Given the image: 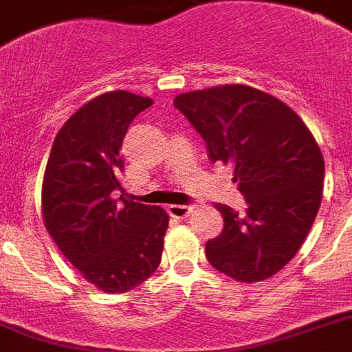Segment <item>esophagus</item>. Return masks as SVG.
<instances>
[{"label":"esophagus","instance_id":"obj_1","mask_svg":"<svg viewBox=\"0 0 352 352\" xmlns=\"http://www.w3.org/2000/svg\"><path fill=\"white\" fill-rule=\"evenodd\" d=\"M193 211L192 204H176V206H169V214L173 218H178V220H183L186 216H190V212Z\"/></svg>","mask_w":352,"mask_h":352}]
</instances>
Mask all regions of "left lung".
I'll return each mask as SVG.
<instances>
[{
  "label": "left lung",
  "instance_id": "obj_1",
  "mask_svg": "<svg viewBox=\"0 0 352 352\" xmlns=\"http://www.w3.org/2000/svg\"><path fill=\"white\" fill-rule=\"evenodd\" d=\"M174 106L206 141L211 162L230 164L244 212L216 204L223 230L206 256L235 281H263L300 250L323 195L324 160L289 106L248 85L179 94Z\"/></svg>",
  "mask_w": 352,
  "mask_h": 352
}]
</instances>
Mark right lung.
<instances>
[{
  "mask_svg": "<svg viewBox=\"0 0 352 352\" xmlns=\"http://www.w3.org/2000/svg\"><path fill=\"white\" fill-rule=\"evenodd\" d=\"M150 98L115 90L60 127L45 167L41 208L48 234L87 281L108 293L136 288L162 260L169 216L125 197L120 148Z\"/></svg>",
  "mask_w": 352,
  "mask_h": 352,
  "instance_id": "right-lung-1",
  "label": "right lung"
}]
</instances>
